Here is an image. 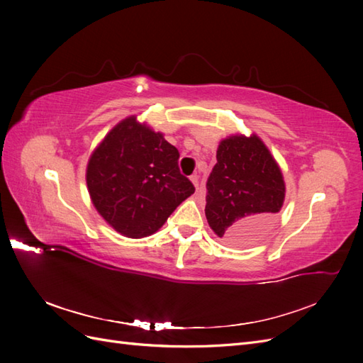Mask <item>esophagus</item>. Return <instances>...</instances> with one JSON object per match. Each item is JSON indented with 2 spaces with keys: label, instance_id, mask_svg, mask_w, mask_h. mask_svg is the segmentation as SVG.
<instances>
[{
  "label": "esophagus",
  "instance_id": "1",
  "mask_svg": "<svg viewBox=\"0 0 363 363\" xmlns=\"http://www.w3.org/2000/svg\"><path fill=\"white\" fill-rule=\"evenodd\" d=\"M191 182L194 183V186L196 188V192H201V188H200V184H199V175L196 174H194V175H191Z\"/></svg>",
  "mask_w": 363,
  "mask_h": 363
}]
</instances>
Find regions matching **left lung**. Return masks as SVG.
<instances>
[{
  "label": "left lung",
  "instance_id": "left-lung-1",
  "mask_svg": "<svg viewBox=\"0 0 363 363\" xmlns=\"http://www.w3.org/2000/svg\"><path fill=\"white\" fill-rule=\"evenodd\" d=\"M207 180L206 218L218 238L233 245L256 242L274 225L286 195L277 160L256 135L219 142Z\"/></svg>",
  "mask_w": 363,
  "mask_h": 363
}]
</instances>
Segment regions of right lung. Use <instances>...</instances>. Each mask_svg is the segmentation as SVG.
I'll return each mask as SVG.
<instances>
[{"mask_svg": "<svg viewBox=\"0 0 363 363\" xmlns=\"http://www.w3.org/2000/svg\"><path fill=\"white\" fill-rule=\"evenodd\" d=\"M179 150L131 115L92 151L86 183L96 212L118 233L145 238L195 192L179 169Z\"/></svg>", "mask_w": 363, "mask_h": 363, "instance_id": "obj_1", "label": "right lung"}]
</instances>
